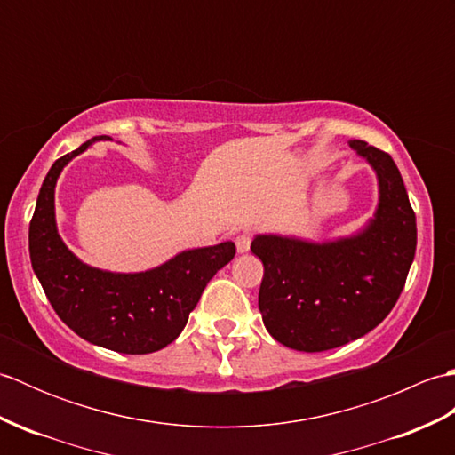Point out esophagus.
Wrapping results in <instances>:
<instances>
[{
	"label": "esophagus",
	"mask_w": 455,
	"mask_h": 455,
	"mask_svg": "<svg viewBox=\"0 0 455 455\" xmlns=\"http://www.w3.org/2000/svg\"><path fill=\"white\" fill-rule=\"evenodd\" d=\"M250 244H252V236H250V235L244 233V235H238V236H236V250H238L240 254L248 252Z\"/></svg>",
	"instance_id": "obj_1"
}]
</instances>
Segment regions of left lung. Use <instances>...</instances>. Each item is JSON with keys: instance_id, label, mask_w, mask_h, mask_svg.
<instances>
[{"instance_id": "1", "label": "left lung", "mask_w": 455, "mask_h": 455, "mask_svg": "<svg viewBox=\"0 0 455 455\" xmlns=\"http://www.w3.org/2000/svg\"><path fill=\"white\" fill-rule=\"evenodd\" d=\"M350 147L379 180V207L363 233L328 244L256 236L264 277L258 307L267 332L299 352H324L362 338L391 313L417 250V217L387 152Z\"/></svg>"}]
</instances>
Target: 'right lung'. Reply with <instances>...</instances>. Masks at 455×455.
<instances>
[{
	"instance_id": "add662e5",
	"label": "right lung",
	"mask_w": 455,
	"mask_h": 455,
	"mask_svg": "<svg viewBox=\"0 0 455 455\" xmlns=\"http://www.w3.org/2000/svg\"><path fill=\"white\" fill-rule=\"evenodd\" d=\"M88 147L84 142L58 158L38 191L28 225L33 269L56 315L84 340L121 354L158 352L181 334L203 289L235 258L236 246L188 250L142 274H111L82 264L58 236L54 186L66 164Z\"/></svg>"
}]
</instances>
